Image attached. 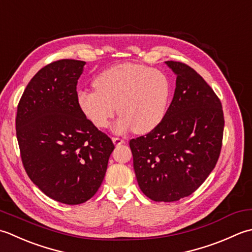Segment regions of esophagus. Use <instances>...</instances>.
Returning <instances> with one entry per match:
<instances>
[{"instance_id":"34e87169","label":"esophagus","mask_w":252,"mask_h":252,"mask_svg":"<svg viewBox=\"0 0 252 252\" xmlns=\"http://www.w3.org/2000/svg\"><path fill=\"white\" fill-rule=\"evenodd\" d=\"M112 140H113V142H114L115 146H121V145H123V143H125V140L122 139V138H120V137H113Z\"/></svg>"}]
</instances>
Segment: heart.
I'll use <instances>...</instances> for the list:
<instances>
[{
	"instance_id": "heart-1",
	"label": "heart",
	"mask_w": 252,
	"mask_h": 252,
	"mask_svg": "<svg viewBox=\"0 0 252 252\" xmlns=\"http://www.w3.org/2000/svg\"><path fill=\"white\" fill-rule=\"evenodd\" d=\"M94 86V91L78 92L79 109L95 127L106 128L119 106L122 117L114 127L117 132L155 129L165 117L172 95L168 76L142 64L113 66L96 77Z\"/></svg>"
}]
</instances>
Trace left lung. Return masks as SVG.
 <instances>
[{
  "label": "left lung",
  "instance_id": "8db88e82",
  "mask_svg": "<svg viewBox=\"0 0 252 252\" xmlns=\"http://www.w3.org/2000/svg\"><path fill=\"white\" fill-rule=\"evenodd\" d=\"M165 63L176 77L161 124L129 141L137 182L157 202L190 196L213 171L222 149L224 114L213 89L190 66Z\"/></svg>",
  "mask_w": 252,
  "mask_h": 252
}]
</instances>
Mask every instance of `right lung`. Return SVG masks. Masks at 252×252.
I'll return each instance as SVG.
<instances>
[{
	"label": "right lung",
	"mask_w": 252,
	"mask_h": 252,
	"mask_svg": "<svg viewBox=\"0 0 252 252\" xmlns=\"http://www.w3.org/2000/svg\"><path fill=\"white\" fill-rule=\"evenodd\" d=\"M86 63L60 60L44 66L17 105L16 136L29 178L44 194L80 204L95 194L114 143L79 109L77 83Z\"/></svg>",
	"instance_id": "1"
}]
</instances>
